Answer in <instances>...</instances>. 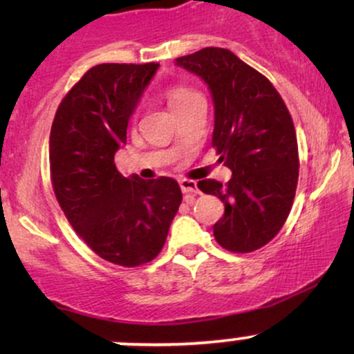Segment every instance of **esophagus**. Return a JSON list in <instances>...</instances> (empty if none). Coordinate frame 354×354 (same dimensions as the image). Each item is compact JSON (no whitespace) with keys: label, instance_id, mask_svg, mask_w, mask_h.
Here are the masks:
<instances>
[{"label":"esophagus","instance_id":"1","mask_svg":"<svg viewBox=\"0 0 354 354\" xmlns=\"http://www.w3.org/2000/svg\"><path fill=\"white\" fill-rule=\"evenodd\" d=\"M180 188L185 194H198V193H200L196 181H193V180H180Z\"/></svg>","mask_w":354,"mask_h":354}]
</instances>
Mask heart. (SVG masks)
Wrapping results in <instances>:
<instances>
[{
	"label": "heart",
	"mask_w": 354,
	"mask_h": 354,
	"mask_svg": "<svg viewBox=\"0 0 354 354\" xmlns=\"http://www.w3.org/2000/svg\"><path fill=\"white\" fill-rule=\"evenodd\" d=\"M194 96H200V93H196L194 89H189L185 86H173L168 91V103L174 111V109H178L185 103H188L189 100H193Z\"/></svg>",
	"instance_id": "1"
}]
</instances>
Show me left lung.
Segmentation results:
<instances>
[{"instance_id":"8db88e82","label":"left lung","mask_w":354,"mask_h":354,"mask_svg":"<svg viewBox=\"0 0 354 354\" xmlns=\"http://www.w3.org/2000/svg\"><path fill=\"white\" fill-rule=\"evenodd\" d=\"M176 64L208 84L213 146L233 171L226 185L198 183L203 193L225 203L214 238L233 253L259 250L283 228L298 185V141L290 111L266 76L225 48H203Z\"/></svg>"}]
</instances>
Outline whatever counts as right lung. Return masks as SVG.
<instances>
[{"mask_svg": "<svg viewBox=\"0 0 354 354\" xmlns=\"http://www.w3.org/2000/svg\"><path fill=\"white\" fill-rule=\"evenodd\" d=\"M158 63L96 64L59 103L51 183L64 216L100 258L135 268L160 254L183 194L173 178H124L115 154Z\"/></svg>", "mask_w": 354, "mask_h": 354, "instance_id": "add662e5", "label": "right lung"}]
</instances>
